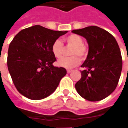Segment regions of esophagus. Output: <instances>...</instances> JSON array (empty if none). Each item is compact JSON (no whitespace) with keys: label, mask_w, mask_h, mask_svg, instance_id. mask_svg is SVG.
<instances>
[{"label":"esophagus","mask_w":128,"mask_h":128,"mask_svg":"<svg viewBox=\"0 0 128 128\" xmlns=\"http://www.w3.org/2000/svg\"><path fill=\"white\" fill-rule=\"evenodd\" d=\"M72 69H67V72H68V73H70V72H72Z\"/></svg>","instance_id":"1"}]
</instances>
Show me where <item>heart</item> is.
<instances>
[{
	"mask_svg": "<svg viewBox=\"0 0 128 128\" xmlns=\"http://www.w3.org/2000/svg\"><path fill=\"white\" fill-rule=\"evenodd\" d=\"M64 41L66 43L67 46L72 47L69 53L70 57H65L58 62L59 66L65 68H72L77 66L80 63V57L82 60H84L88 56V46L84 44L82 38L76 34H70L64 38ZM52 53L56 58H61L64 56L65 48L63 44L60 40L54 41L51 46Z\"/></svg>",
	"mask_w": 128,
	"mask_h": 128,
	"instance_id": "obj_1",
	"label": "heart"
}]
</instances>
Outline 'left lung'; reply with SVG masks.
<instances>
[{
    "label": "left lung",
    "instance_id": "8db88e82",
    "mask_svg": "<svg viewBox=\"0 0 128 128\" xmlns=\"http://www.w3.org/2000/svg\"><path fill=\"white\" fill-rule=\"evenodd\" d=\"M72 32L84 37L89 47L75 88L81 96L90 102L105 99L115 90L121 76L122 57L118 43L112 34L96 26Z\"/></svg>",
    "mask_w": 128,
    "mask_h": 128
}]
</instances>
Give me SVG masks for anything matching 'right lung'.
<instances>
[{"label": "right lung", "instance_id": "obj_1", "mask_svg": "<svg viewBox=\"0 0 128 128\" xmlns=\"http://www.w3.org/2000/svg\"><path fill=\"white\" fill-rule=\"evenodd\" d=\"M67 31H53L40 25L21 30L10 42L7 67L18 91L32 100H40L56 90L66 74L55 67L51 46Z\"/></svg>", "mask_w": 128, "mask_h": 128}]
</instances>
